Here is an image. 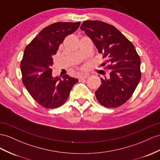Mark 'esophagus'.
<instances>
[{
  "label": "esophagus",
  "instance_id": "1",
  "mask_svg": "<svg viewBox=\"0 0 160 160\" xmlns=\"http://www.w3.org/2000/svg\"><path fill=\"white\" fill-rule=\"evenodd\" d=\"M88 77V74H87V73H86V74L80 76L79 77L78 80H79V81H82V80H83L86 79V78H87Z\"/></svg>",
  "mask_w": 160,
  "mask_h": 160
}]
</instances>
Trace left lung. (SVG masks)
Wrapping results in <instances>:
<instances>
[{"mask_svg":"<svg viewBox=\"0 0 160 160\" xmlns=\"http://www.w3.org/2000/svg\"><path fill=\"white\" fill-rule=\"evenodd\" d=\"M80 29L92 40L98 52L108 63L109 76L101 78L95 91L99 103L105 108H115L125 103L141 80V59L133 44L116 28L100 21L87 20Z\"/></svg>","mask_w":160,"mask_h":160,"instance_id":"8db88e82","label":"left lung"}]
</instances>
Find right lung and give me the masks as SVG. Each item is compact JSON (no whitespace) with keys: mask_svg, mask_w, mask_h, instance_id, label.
Masks as SVG:
<instances>
[{"mask_svg":"<svg viewBox=\"0 0 160 160\" xmlns=\"http://www.w3.org/2000/svg\"><path fill=\"white\" fill-rule=\"evenodd\" d=\"M80 22H57L44 28L27 45L21 61L22 82L32 97L47 109L65 103L78 80L64 75L52 76V56L65 38L73 33Z\"/></svg>","mask_w":160,"mask_h":160,"instance_id":"right-lung-1","label":"right lung"}]
</instances>
